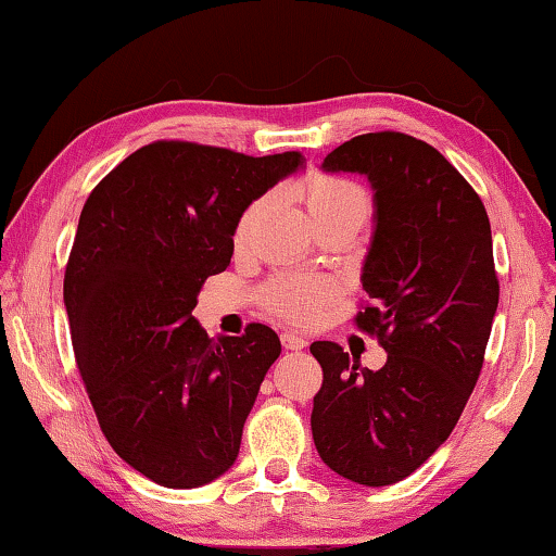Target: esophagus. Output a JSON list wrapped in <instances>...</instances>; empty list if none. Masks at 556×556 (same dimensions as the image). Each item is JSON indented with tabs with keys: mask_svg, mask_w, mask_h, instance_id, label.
Instances as JSON below:
<instances>
[{
	"mask_svg": "<svg viewBox=\"0 0 556 556\" xmlns=\"http://www.w3.org/2000/svg\"><path fill=\"white\" fill-rule=\"evenodd\" d=\"M281 345H285L287 351H301V348H306V341L299 333L287 331V333H281Z\"/></svg>",
	"mask_w": 556,
	"mask_h": 556,
	"instance_id": "obj_1",
	"label": "esophagus"
}]
</instances>
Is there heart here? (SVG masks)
Returning <instances> with one entry per match:
<instances>
[{
    "mask_svg": "<svg viewBox=\"0 0 556 556\" xmlns=\"http://www.w3.org/2000/svg\"><path fill=\"white\" fill-rule=\"evenodd\" d=\"M304 201L312 218L318 225L328 223H353L361 225L368 220L370 215V195L365 193L361 184L351 181L345 176L336 174H312L304 184ZM269 205V195L252 201L248 208L242 211L238 228H235V238L244 242L250 238L252 228L260 220ZM336 296V285L321 277H296V275H281L271 279L262 291V301L271 314L294 324H308L316 321L326 308L328 301Z\"/></svg>",
    "mask_w": 556,
    "mask_h": 556,
    "instance_id": "obj_1",
    "label": "heart"
}]
</instances>
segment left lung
I'll return each mask as SVG.
<instances>
[{
	"instance_id": "obj_1",
	"label": "left lung",
	"mask_w": 556,
	"mask_h": 556,
	"mask_svg": "<svg viewBox=\"0 0 556 556\" xmlns=\"http://www.w3.org/2000/svg\"><path fill=\"white\" fill-rule=\"evenodd\" d=\"M326 172L365 174L375 235L355 326L388 351L380 370L331 341L312 343L324 370L312 431L318 456L361 485H390L444 444L473 392L501 296L481 195L434 147L370 131L336 147Z\"/></svg>"
}]
</instances>
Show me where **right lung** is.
Segmentation results:
<instances>
[{"label":"right lung","instance_id":"add662e5","mask_svg":"<svg viewBox=\"0 0 556 556\" xmlns=\"http://www.w3.org/2000/svg\"><path fill=\"white\" fill-rule=\"evenodd\" d=\"M301 164L159 139L83 205L63 277L75 363L102 434L149 481L199 488L238 458L281 343L265 324L213 341L191 312L242 211Z\"/></svg>","mask_w":556,"mask_h":556}]
</instances>
